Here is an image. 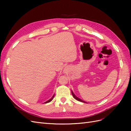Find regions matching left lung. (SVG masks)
I'll list each match as a JSON object with an SVG mask.
<instances>
[{
    "label": "left lung",
    "mask_w": 131,
    "mask_h": 131,
    "mask_svg": "<svg viewBox=\"0 0 131 131\" xmlns=\"http://www.w3.org/2000/svg\"><path fill=\"white\" fill-rule=\"evenodd\" d=\"M72 95H73V97L75 99V100H77L78 101H80V102H83V103H86V102H85V101H82V100H81V99H80V98H78V97H77L76 96H75V95L74 94V93H73V92L72 91Z\"/></svg>",
    "instance_id": "8db88e82"
}]
</instances>
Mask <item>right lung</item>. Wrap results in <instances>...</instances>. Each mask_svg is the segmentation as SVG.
Wrapping results in <instances>:
<instances>
[{
  "instance_id": "obj_1",
  "label": "right lung",
  "mask_w": 131,
  "mask_h": 131,
  "mask_svg": "<svg viewBox=\"0 0 131 131\" xmlns=\"http://www.w3.org/2000/svg\"><path fill=\"white\" fill-rule=\"evenodd\" d=\"M54 94H53V96L52 97V98H51V99H50V100H48V101H46V102H45V103H49V102H50L51 101H52V100H53V98H54Z\"/></svg>"
}]
</instances>
